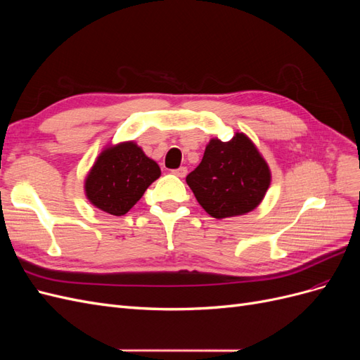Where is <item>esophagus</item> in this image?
<instances>
[{"instance_id": "1", "label": "esophagus", "mask_w": 360, "mask_h": 360, "mask_svg": "<svg viewBox=\"0 0 360 360\" xmlns=\"http://www.w3.org/2000/svg\"><path fill=\"white\" fill-rule=\"evenodd\" d=\"M172 174H176L177 177H186V174H188V168L186 167H180V168H177V169H174L172 171Z\"/></svg>"}]
</instances>
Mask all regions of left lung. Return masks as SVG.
Segmentation results:
<instances>
[{
	"mask_svg": "<svg viewBox=\"0 0 360 360\" xmlns=\"http://www.w3.org/2000/svg\"><path fill=\"white\" fill-rule=\"evenodd\" d=\"M271 174L267 162L245 134L228 143L213 138L186 183L202 209L216 219L252 212L263 201Z\"/></svg>",
	"mask_w": 360,
	"mask_h": 360,
	"instance_id": "8db88e82",
	"label": "left lung"
}]
</instances>
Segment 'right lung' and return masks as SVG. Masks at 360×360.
<instances>
[{
  "label": "right lung",
  "instance_id": "obj_1",
  "mask_svg": "<svg viewBox=\"0 0 360 360\" xmlns=\"http://www.w3.org/2000/svg\"><path fill=\"white\" fill-rule=\"evenodd\" d=\"M159 177L158 163L147 158L134 141H127L102 151L85 179L84 189L97 209L123 216Z\"/></svg>",
  "mask_w": 360,
  "mask_h": 360
}]
</instances>
